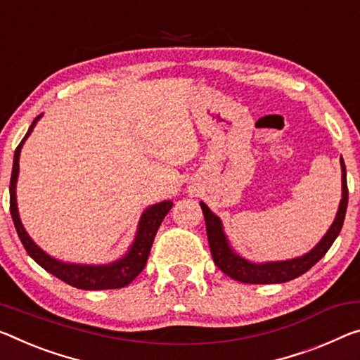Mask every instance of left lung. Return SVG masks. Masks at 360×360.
I'll return each instance as SVG.
<instances>
[{
	"mask_svg": "<svg viewBox=\"0 0 360 360\" xmlns=\"http://www.w3.org/2000/svg\"><path fill=\"white\" fill-rule=\"evenodd\" d=\"M341 163V186H343V193H341V202L338 207V213L333 224L330 226L328 232L325 233L323 238L314 247L309 253H306L300 258L287 259V261H272V262H250L238 256L231 248L229 242L224 231H222V222L211 211L207 205L200 202V207L205 216V224H207V236L213 256L214 264L219 269L229 276L233 281L243 283H283L293 278L303 276L311 267L316 264L319 259L323 258V255L328 252L336 237L340 236L341 227H343L346 208H347V181H346V167L343 157L340 158Z\"/></svg>",
	"mask_w": 360,
	"mask_h": 360,
	"instance_id": "1",
	"label": "left lung"
}]
</instances>
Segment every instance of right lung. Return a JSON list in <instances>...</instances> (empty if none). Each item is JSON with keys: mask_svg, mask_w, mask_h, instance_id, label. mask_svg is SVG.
<instances>
[{"mask_svg": "<svg viewBox=\"0 0 360 360\" xmlns=\"http://www.w3.org/2000/svg\"><path fill=\"white\" fill-rule=\"evenodd\" d=\"M38 115L33 123L28 128L25 138L20 141V144L17 146L14 152V163H13V174H11V186H9V208L11 216H13L17 236H19L22 245L27 250V253L30 255V258L38 262L44 271L53 274L57 278H60L62 282L75 288L82 290H112V288H123L134 281L144 269L147 259H149L150 248L153 243V238L157 236V231L165 216L168 214V211L173 208V202L165 200L157 205H152L150 208H147L141 216L138 232H136V238L128 253L123 256L122 259L113 261L110 264L104 266H88V264H70V262H62L59 259L51 258L49 255L43 252L38 245L32 240L30 236L25 232L24 226H22L19 211H17V200H15V184H17V176H19V157L22 146H24L25 139L30 136V133L35 128L37 122L39 120Z\"/></svg>", "mask_w": 360, "mask_h": 360, "instance_id": "1", "label": "right lung"}]
</instances>
